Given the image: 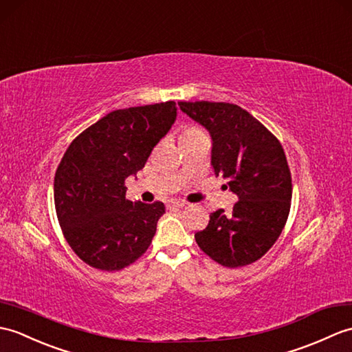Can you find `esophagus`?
<instances>
[{
	"instance_id": "1",
	"label": "esophagus",
	"mask_w": 352,
	"mask_h": 352,
	"mask_svg": "<svg viewBox=\"0 0 352 352\" xmlns=\"http://www.w3.org/2000/svg\"><path fill=\"white\" fill-rule=\"evenodd\" d=\"M184 206H186L184 201H169L166 207H168L169 210H173V208H182V207H184Z\"/></svg>"
}]
</instances>
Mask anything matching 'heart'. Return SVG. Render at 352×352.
I'll list each match as a JSON object with an SVG mask.
<instances>
[{
	"label": "heart",
	"instance_id": "heart-1",
	"mask_svg": "<svg viewBox=\"0 0 352 352\" xmlns=\"http://www.w3.org/2000/svg\"><path fill=\"white\" fill-rule=\"evenodd\" d=\"M196 136H207L206 130H202L201 127H187L183 132V139L186 138H196Z\"/></svg>",
	"mask_w": 352,
	"mask_h": 352
}]
</instances>
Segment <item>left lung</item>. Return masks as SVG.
<instances>
[{"label": "left lung", "mask_w": 352, "mask_h": 352, "mask_svg": "<svg viewBox=\"0 0 352 352\" xmlns=\"http://www.w3.org/2000/svg\"><path fill=\"white\" fill-rule=\"evenodd\" d=\"M179 108L206 127L214 174L239 196L230 214L217 210L206 230L195 234L204 253L228 268L263 258L288 220L292 182L282 144L239 104L179 102Z\"/></svg>", "instance_id": "1"}]
</instances>
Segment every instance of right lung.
I'll return each instance as SVG.
<instances>
[{"label": "right lung", "mask_w": 352, "mask_h": 352, "mask_svg": "<svg viewBox=\"0 0 352 352\" xmlns=\"http://www.w3.org/2000/svg\"><path fill=\"white\" fill-rule=\"evenodd\" d=\"M175 118L173 100L112 111L65 150L54 179L56 217L89 267L122 270L150 248L165 206L126 199V178L145 166Z\"/></svg>", "instance_id": "obj_1"}]
</instances>
